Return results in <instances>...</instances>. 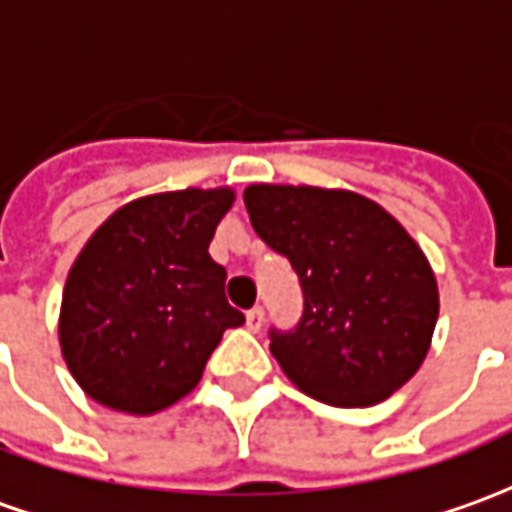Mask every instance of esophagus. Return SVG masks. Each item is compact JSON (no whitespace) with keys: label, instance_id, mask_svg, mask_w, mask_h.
Instances as JSON below:
<instances>
[{"label":"esophagus","instance_id":"1","mask_svg":"<svg viewBox=\"0 0 512 512\" xmlns=\"http://www.w3.org/2000/svg\"><path fill=\"white\" fill-rule=\"evenodd\" d=\"M263 319H266V311L260 308V305H255L249 314H246V328L249 330H260L263 328Z\"/></svg>","mask_w":512,"mask_h":512}]
</instances>
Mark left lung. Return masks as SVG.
<instances>
[{
    "label": "left lung",
    "instance_id": "obj_1",
    "mask_svg": "<svg viewBox=\"0 0 512 512\" xmlns=\"http://www.w3.org/2000/svg\"><path fill=\"white\" fill-rule=\"evenodd\" d=\"M243 204L300 277V322L269 330L283 373L330 406H373L401 389L440 314L434 271L409 232L350 190L252 184Z\"/></svg>",
    "mask_w": 512,
    "mask_h": 512
}]
</instances>
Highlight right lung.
Masks as SVG:
<instances>
[{
  "instance_id": "add662e5",
  "label": "right lung",
  "mask_w": 512,
  "mask_h": 512,
  "mask_svg": "<svg viewBox=\"0 0 512 512\" xmlns=\"http://www.w3.org/2000/svg\"><path fill=\"white\" fill-rule=\"evenodd\" d=\"M229 187L156 193L125 204L86 241L61 300V353L97 403L154 415L196 387L227 328L243 314L210 257Z\"/></svg>"
}]
</instances>
